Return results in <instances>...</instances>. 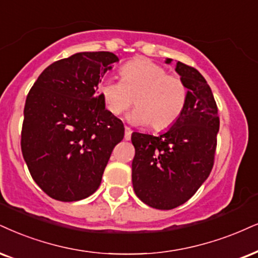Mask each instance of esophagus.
<instances>
[{
    "label": "esophagus",
    "mask_w": 258,
    "mask_h": 258,
    "mask_svg": "<svg viewBox=\"0 0 258 258\" xmlns=\"http://www.w3.org/2000/svg\"><path fill=\"white\" fill-rule=\"evenodd\" d=\"M132 129L128 128V126H125V129H124V139L126 140V141H129L130 139H132Z\"/></svg>",
    "instance_id": "34e87169"
}]
</instances>
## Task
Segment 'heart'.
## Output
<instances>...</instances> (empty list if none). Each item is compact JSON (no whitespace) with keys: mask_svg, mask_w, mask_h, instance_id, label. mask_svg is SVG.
Returning <instances> with one entry per match:
<instances>
[{"mask_svg":"<svg viewBox=\"0 0 258 258\" xmlns=\"http://www.w3.org/2000/svg\"><path fill=\"white\" fill-rule=\"evenodd\" d=\"M120 81L107 79L99 86L105 107L113 116H119L136 105L129 113V122L136 125L151 123L154 130L173 125L184 112L187 87L177 75L167 74L163 66L151 59L138 58L119 69Z\"/></svg>","mask_w":258,"mask_h":258,"instance_id":"1","label":"heart"}]
</instances>
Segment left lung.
Here are the masks:
<instances>
[{
    "label": "left lung",
    "mask_w": 258,
    "mask_h": 258,
    "mask_svg": "<svg viewBox=\"0 0 258 258\" xmlns=\"http://www.w3.org/2000/svg\"><path fill=\"white\" fill-rule=\"evenodd\" d=\"M171 62V58L165 61ZM176 72L187 87L182 116L157 136L132 135L135 147L132 179L136 196L152 208L166 211L185 203L208 178L220 125L217 103L206 79L182 62H177Z\"/></svg>",
    "instance_id": "1"
}]
</instances>
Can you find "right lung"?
Masks as SVG:
<instances>
[{
  "label": "right lung",
  "instance_id": "1",
  "mask_svg": "<svg viewBox=\"0 0 258 258\" xmlns=\"http://www.w3.org/2000/svg\"><path fill=\"white\" fill-rule=\"evenodd\" d=\"M118 57L78 52L50 64L28 92L21 151L38 186L63 202L97 191L112 149L124 138L122 120L105 109L98 85Z\"/></svg>",
  "mask_w": 258,
  "mask_h": 258
}]
</instances>
